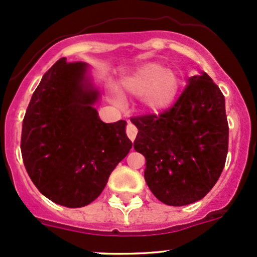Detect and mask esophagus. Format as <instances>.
<instances>
[{
	"mask_svg": "<svg viewBox=\"0 0 257 257\" xmlns=\"http://www.w3.org/2000/svg\"><path fill=\"white\" fill-rule=\"evenodd\" d=\"M125 132H126V136H128V138L131 139L132 142H133L134 139H136L137 133H138V129H137V126L134 125L133 123H131V121H128V124H126Z\"/></svg>",
	"mask_w": 257,
	"mask_h": 257,
	"instance_id": "1",
	"label": "esophagus"
}]
</instances>
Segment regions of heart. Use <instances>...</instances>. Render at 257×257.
Wrapping results in <instances>:
<instances>
[{"mask_svg":"<svg viewBox=\"0 0 257 257\" xmlns=\"http://www.w3.org/2000/svg\"><path fill=\"white\" fill-rule=\"evenodd\" d=\"M123 89L136 97H142L145 109L159 112L169 107L179 89V78L170 69L158 63H147L124 79Z\"/></svg>","mask_w":257,"mask_h":257,"instance_id":"1","label":"heart"}]
</instances>
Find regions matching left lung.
<instances>
[{
  "mask_svg": "<svg viewBox=\"0 0 257 257\" xmlns=\"http://www.w3.org/2000/svg\"><path fill=\"white\" fill-rule=\"evenodd\" d=\"M169 109L133 116L134 149L145 157L144 178L162 203L183 206L203 199L225 167L229 124L225 98L206 73L194 76Z\"/></svg>",
  "mask_w": 257,
  "mask_h": 257,
  "instance_id": "obj_1",
  "label": "left lung"
}]
</instances>
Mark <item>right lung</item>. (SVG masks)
I'll list each match as a JSON object with an SVG mask.
<instances>
[{"instance_id":"add662e5","label":"right lung","mask_w":257,"mask_h":257,"mask_svg":"<svg viewBox=\"0 0 257 257\" xmlns=\"http://www.w3.org/2000/svg\"><path fill=\"white\" fill-rule=\"evenodd\" d=\"M87 64L57 61L36 88L22 124L23 164L53 203L82 208L100 195L110 173L132 149L125 120L104 123L93 105L99 92Z\"/></svg>"}]
</instances>
